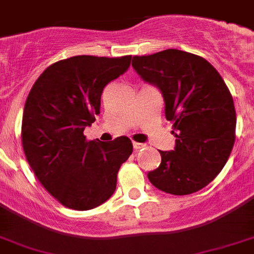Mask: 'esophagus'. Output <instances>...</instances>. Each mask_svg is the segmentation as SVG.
<instances>
[{
	"label": "esophagus",
	"instance_id": "obj_1",
	"mask_svg": "<svg viewBox=\"0 0 254 254\" xmlns=\"http://www.w3.org/2000/svg\"><path fill=\"white\" fill-rule=\"evenodd\" d=\"M145 148V144H141V142H133V149L135 150H140V149Z\"/></svg>",
	"mask_w": 254,
	"mask_h": 254
}]
</instances>
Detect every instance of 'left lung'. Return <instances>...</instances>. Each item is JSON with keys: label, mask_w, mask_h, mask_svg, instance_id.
<instances>
[{"label": "left lung", "mask_w": 254, "mask_h": 254, "mask_svg": "<svg viewBox=\"0 0 254 254\" xmlns=\"http://www.w3.org/2000/svg\"><path fill=\"white\" fill-rule=\"evenodd\" d=\"M132 66L159 88L176 136L173 150L159 151L162 162L148 173L149 181L168 194L199 191L224 168L235 142L230 91L207 60L181 50L133 56Z\"/></svg>", "instance_id": "8db88e82"}]
</instances>
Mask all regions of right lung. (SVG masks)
Listing matches in <instances>:
<instances>
[{
	"instance_id": "add662e5",
	"label": "right lung",
	"mask_w": 254,
	"mask_h": 254,
	"mask_svg": "<svg viewBox=\"0 0 254 254\" xmlns=\"http://www.w3.org/2000/svg\"><path fill=\"white\" fill-rule=\"evenodd\" d=\"M131 56L79 55L50 65L25 101L21 142L38 181L64 207L87 211L116 191L119 167L132 154L128 137L87 141L83 131L100 113L103 90Z\"/></svg>"
}]
</instances>
